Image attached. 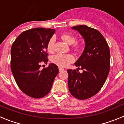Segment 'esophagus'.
Returning a JSON list of instances; mask_svg holds the SVG:
<instances>
[{"instance_id": "34e87169", "label": "esophagus", "mask_w": 124, "mask_h": 124, "mask_svg": "<svg viewBox=\"0 0 124 124\" xmlns=\"http://www.w3.org/2000/svg\"><path fill=\"white\" fill-rule=\"evenodd\" d=\"M64 69L62 68H59V71L61 72V71H64Z\"/></svg>"}]
</instances>
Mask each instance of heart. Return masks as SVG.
<instances>
[{"label": "heart", "mask_w": 124, "mask_h": 124, "mask_svg": "<svg viewBox=\"0 0 124 124\" xmlns=\"http://www.w3.org/2000/svg\"><path fill=\"white\" fill-rule=\"evenodd\" d=\"M60 38L64 43L68 45H72L71 49L76 53H79L81 50V46L78 43H74L76 41V37L73 34L70 33H64L61 34ZM55 40L54 38H50L47 43V50L49 53H53L54 50V45ZM51 62L55 64L60 68L66 67L74 61V58L72 54H56L53 56L51 59Z\"/></svg>", "instance_id": "heart-1"}]
</instances>
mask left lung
Instances as JSON below:
<instances>
[{
  "instance_id": "1",
  "label": "left lung",
  "mask_w": 124,
  "mask_h": 124,
  "mask_svg": "<svg viewBox=\"0 0 124 124\" xmlns=\"http://www.w3.org/2000/svg\"><path fill=\"white\" fill-rule=\"evenodd\" d=\"M72 28L85 40V48L74 65L81 69L67 70L69 91L72 96L84 100L96 95L103 86L110 70V50L104 37L98 30L81 25Z\"/></svg>"
}]
</instances>
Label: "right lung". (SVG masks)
<instances>
[{
  "mask_svg": "<svg viewBox=\"0 0 124 124\" xmlns=\"http://www.w3.org/2000/svg\"><path fill=\"white\" fill-rule=\"evenodd\" d=\"M54 32L51 28L28 30L18 35L12 45L10 67L15 82L23 93L33 98L48 94L59 72L54 63L40 70L41 63L48 61L47 43Z\"/></svg>",
  "mask_w": 124,
  "mask_h": 124,
  "instance_id": "add662e5",
  "label": "right lung"
}]
</instances>
